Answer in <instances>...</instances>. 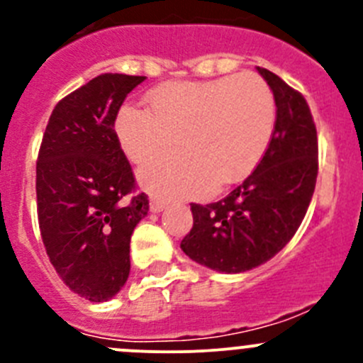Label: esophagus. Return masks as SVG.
Wrapping results in <instances>:
<instances>
[{
  "instance_id": "esophagus-1",
  "label": "esophagus",
  "mask_w": 363,
  "mask_h": 363,
  "mask_svg": "<svg viewBox=\"0 0 363 363\" xmlns=\"http://www.w3.org/2000/svg\"><path fill=\"white\" fill-rule=\"evenodd\" d=\"M164 207H167V202H163V200L160 199H151V202H149V208H151V212H161Z\"/></svg>"
}]
</instances>
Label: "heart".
<instances>
[{"label": "heart", "mask_w": 363, "mask_h": 363, "mask_svg": "<svg viewBox=\"0 0 363 363\" xmlns=\"http://www.w3.org/2000/svg\"><path fill=\"white\" fill-rule=\"evenodd\" d=\"M147 107L124 105L116 117L121 149L145 163L142 186L160 196H200L214 184L242 181L265 155L276 126V101L265 80L230 75L167 82L147 94Z\"/></svg>", "instance_id": "obj_1"}]
</instances>
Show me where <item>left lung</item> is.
Returning a JSON list of instances; mask_svg holds the SVG:
<instances>
[{
  "instance_id": "8db88e82",
  "label": "left lung",
  "mask_w": 363,
  "mask_h": 363,
  "mask_svg": "<svg viewBox=\"0 0 363 363\" xmlns=\"http://www.w3.org/2000/svg\"><path fill=\"white\" fill-rule=\"evenodd\" d=\"M276 100V126L262 161L228 196L191 203L193 228L181 247L193 262L246 272L283 250L298 230L318 177V135L306 98L267 68H256Z\"/></svg>"
}]
</instances>
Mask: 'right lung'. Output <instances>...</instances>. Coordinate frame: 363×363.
Listing matches in <instances>:
<instances>
[{"mask_svg":"<svg viewBox=\"0 0 363 363\" xmlns=\"http://www.w3.org/2000/svg\"><path fill=\"white\" fill-rule=\"evenodd\" d=\"M145 77L104 73L54 107L36 161V211L47 256L73 294L112 298L130 276V240L147 216L113 124Z\"/></svg>","mask_w":363,"mask_h":363,"instance_id":"1","label":"right lung"}]
</instances>
